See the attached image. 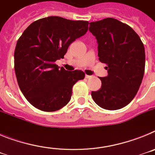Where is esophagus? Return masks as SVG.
<instances>
[{
  "label": "esophagus",
  "mask_w": 155,
  "mask_h": 155,
  "mask_svg": "<svg viewBox=\"0 0 155 155\" xmlns=\"http://www.w3.org/2000/svg\"><path fill=\"white\" fill-rule=\"evenodd\" d=\"M91 78V75H87V74H85V78L88 79V78Z\"/></svg>",
  "instance_id": "34e87169"
}]
</instances>
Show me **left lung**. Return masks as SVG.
I'll return each mask as SVG.
<instances>
[{"instance_id":"1","label":"left lung","mask_w":155,"mask_h":155,"mask_svg":"<svg viewBox=\"0 0 155 155\" xmlns=\"http://www.w3.org/2000/svg\"><path fill=\"white\" fill-rule=\"evenodd\" d=\"M89 31L97 39L98 60L108 70V76L99 78L101 88L91 91V97L102 109H122L134 99L143 80V42L130 26L113 18L90 22Z\"/></svg>"}]
</instances>
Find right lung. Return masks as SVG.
<instances>
[{"instance_id":"right-lung-1","label":"right lung","mask_w":155,"mask_h":155,"mask_svg":"<svg viewBox=\"0 0 155 155\" xmlns=\"http://www.w3.org/2000/svg\"><path fill=\"white\" fill-rule=\"evenodd\" d=\"M88 23L50 16L35 21L23 31L15 50V71L21 92L34 107L54 112L69 102L74 84L84 78V73L59 69L55 62L87 32Z\"/></svg>"}]
</instances>
